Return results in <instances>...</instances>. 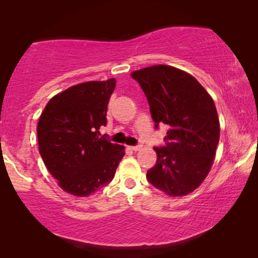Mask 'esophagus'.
<instances>
[{
	"label": "esophagus",
	"instance_id": "1",
	"mask_svg": "<svg viewBox=\"0 0 258 258\" xmlns=\"http://www.w3.org/2000/svg\"><path fill=\"white\" fill-rule=\"evenodd\" d=\"M141 148H142V146H141V144H137V146H133V147H130V149L134 150V151H137V150H140Z\"/></svg>",
	"mask_w": 258,
	"mask_h": 258
}]
</instances>
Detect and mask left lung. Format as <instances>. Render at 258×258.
<instances>
[{
  "instance_id": "obj_1",
  "label": "left lung",
  "mask_w": 258,
  "mask_h": 258,
  "mask_svg": "<svg viewBox=\"0 0 258 258\" xmlns=\"http://www.w3.org/2000/svg\"><path fill=\"white\" fill-rule=\"evenodd\" d=\"M150 107L155 128L168 126L148 182L169 196L188 195L204 181L220 141V121L207 90L190 74L158 64L132 73Z\"/></svg>"
}]
</instances>
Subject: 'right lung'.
<instances>
[{
	"label": "right lung",
	"mask_w": 258,
	"mask_h": 258,
	"mask_svg": "<svg viewBox=\"0 0 258 258\" xmlns=\"http://www.w3.org/2000/svg\"><path fill=\"white\" fill-rule=\"evenodd\" d=\"M115 79L70 87L51 98L37 124L38 149L58 185L75 196H89L114 178L124 147L100 135Z\"/></svg>",
	"instance_id": "1"
}]
</instances>
